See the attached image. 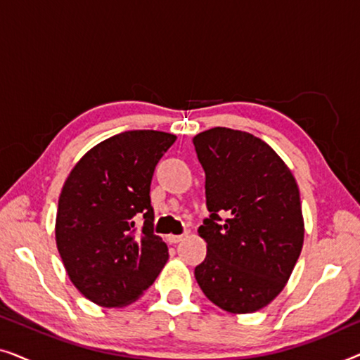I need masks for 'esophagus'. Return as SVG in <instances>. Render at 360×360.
<instances>
[{"label":"esophagus","instance_id":"1","mask_svg":"<svg viewBox=\"0 0 360 360\" xmlns=\"http://www.w3.org/2000/svg\"><path fill=\"white\" fill-rule=\"evenodd\" d=\"M184 238H185L184 234H169V236H167V243L176 244V243H180V240Z\"/></svg>","mask_w":360,"mask_h":360}]
</instances>
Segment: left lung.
Returning <instances> with one entry per match:
<instances>
[{"instance_id": "obj_1", "label": "left lung", "mask_w": 360, "mask_h": 360, "mask_svg": "<svg viewBox=\"0 0 360 360\" xmlns=\"http://www.w3.org/2000/svg\"><path fill=\"white\" fill-rule=\"evenodd\" d=\"M193 146L211 213L198 229L208 252L195 278L224 311H259L285 288L302 252L297 180L282 157L249 132L213 127L196 134Z\"/></svg>"}]
</instances>
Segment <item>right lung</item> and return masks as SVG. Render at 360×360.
<instances>
[{
  "instance_id": "right-lung-1",
  "label": "right lung",
  "mask_w": 360,
  "mask_h": 360,
  "mask_svg": "<svg viewBox=\"0 0 360 360\" xmlns=\"http://www.w3.org/2000/svg\"><path fill=\"white\" fill-rule=\"evenodd\" d=\"M176 136L126 131L91 147L68 174L58 196L56 243L68 278L105 308L139 300L169 259L154 234L150 180ZM145 218L143 233L135 219Z\"/></svg>"
}]
</instances>
